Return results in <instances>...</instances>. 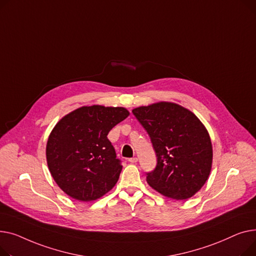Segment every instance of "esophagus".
<instances>
[{"label": "esophagus", "mask_w": 256, "mask_h": 256, "mask_svg": "<svg viewBox=\"0 0 256 256\" xmlns=\"http://www.w3.org/2000/svg\"><path fill=\"white\" fill-rule=\"evenodd\" d=\"M128 161L130 163H136L138 162V157H132V158H129Z\"/></svg>", "instance_id": "obj_1"}]
</instances>
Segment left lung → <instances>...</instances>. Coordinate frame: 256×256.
Instances as JSON below:
<instances>
[{
  "mask_svg": "<svg viewBox=\"0 0 256 256\" xmlns=\"http://www.w3.org/2000/svg\"><path fill=\"white\" fill-rule=\"evenodd\" d=\"M132 114L148 134L156 153L154 170L146 172L153 189L172 200H187L200 190L212 168L210 135L200 118L181 105L159 102Z\"/></svg>",
  "mask_w": 256,
  "mask_h": 256,
  "instance_id": "obj_1",
  "label": "left lung"
}]
</instances>
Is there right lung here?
I'll use <instances>...</instances> for the list:
<instances>
[{"label":"right lung","mask_w":256,"mask_h":256,"mask_svg":"<svg viewBox=\"0 0 256 256\" xmlns=\"http://www.w3.org/2000/svg\"><path fill=\"white\" fill-rule=\"evenodd\" d=\"M128 116L124 108L93 105L68 114L54 126L46 144L48 165L69 196L91 202L114 188L123 166L108 134Z\"/></svg>","instance_id":"right-lung-1"}]
</instances>
